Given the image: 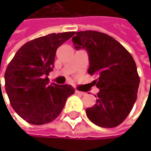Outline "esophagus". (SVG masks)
I'll return each instance as SVG.
<instances>
[{
  "label": "esophagus",
  "mask_w": 151,
  "mask_h": 151,
  "mask_svg": "<svg viewBox=\"0 0 151 151\" xmlns=\"http://www.w3.org/2000/svg\"><path fill=\"white\" fill-rule=\"evenodd\" d=\"M75 93L77 94H79V95H85V94H86L85 92H80V91H78V90H76Z\"/></svg>",
  "instance_id": "obj_1"
}]
</instances>
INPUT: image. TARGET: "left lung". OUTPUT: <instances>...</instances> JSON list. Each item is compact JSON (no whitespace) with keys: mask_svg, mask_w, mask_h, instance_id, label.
I'll return each mask as SVG.
<instances>
[{"mask_svg":"<svg viewBox=\"0 0 151 151\" xmlns=\"http://www.w3.org/2000/svg\"><path fill=\"white\" fill-rule=\"evenodd\" d=\"M72 40L77 50H87L88 73L100 89L95 105L86 110L88 119L102 128L120 125L137 98L140 78L133 57L114 38L95 30L78 31Z\"/></svg>","mask_w":151,"mask_h":151,"instance_id":"obj_1","label":"left lung"}]
</instances>
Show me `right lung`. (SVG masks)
Instances as JSON below:
<instances>
[{"label":"right lung","instance_id":"1","mask_svg":"<svg viewBox=\"0 0 151 151\" xmlns=\"http://www.w3.org/2000/svg\"><path fill=\"white\" fill-rule=\"evenodd\" d=\"M75 32L52 33L33 39L15 53L5 72V89L16 114L27 122L42 125L54 121L75 89L49 84L57 49Z\"/></svg>","mask_w":151,"mask_h":151}]
</instances>
